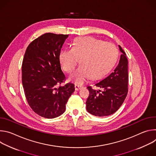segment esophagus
Segmentation results:
<instances>
[{
    "mask_svg": "<svg viewBox=\"0 0 156 156\" xmlns=\"http://www.w3.org/2000/svg\"><path fill=\"white\" fill-rule=\"evenodd\" d=\"M82 87H83L82 86L78 85V84H75V90H76V91L80 90V89H81Z\"/></svg>",
    "mask_w": 156,
    "mask_h": 156,
    "instance_id": "34e87169",
    "label": "esophagus"
}]
</instances>
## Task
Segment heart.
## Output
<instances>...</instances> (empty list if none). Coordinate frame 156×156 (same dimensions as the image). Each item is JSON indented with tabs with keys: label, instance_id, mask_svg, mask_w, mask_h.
<instances>
[{
	"label": "heart",
	"instance_id": "heart-1",
	"mask_svg": "<svg viewBox=\"0 0 156 156\" xmlns=\"http://www.w3.org/2000/svg\"><path fill=\"white\" fill-rule=\"evenodd\" d=\"M118 52L114 44L90 37L76 38L70 49H62L59 60L63 69L72 72L80 58L81 65L70 76L76 84H83L91 78L98 80L112 69L116 63Z\"/></svg>",
	"mask_w": 156,
	"mask_h": 156
}]
</instances>
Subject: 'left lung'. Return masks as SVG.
I'll return each instance as SVG.
<instances>
[{
	"label": "left lung",
	"instance_id": "1",
	"mask_svg": "<svg viewBox=\"0 0 156 156\" xmlns=\"http://www.w3.org/2000/svg\"><path fill=\"white\" fill-rule=\"evenodd\" d=\"M122 52L119 63L114 72L95 83L102 91L87 86L90 95L86 101L87 112L97 117L112 115L122 105L128 93V60L124 51L119 45Z\"/></svg>",
	"mask_w": 156,
	"mask_h": 156
}]
</instances>
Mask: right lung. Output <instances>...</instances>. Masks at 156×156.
Wrapping results in <instances>:
<instances>
[{
    "label": "right lung",
    "instance_id": "add662e5",
    "mask_svg": "<svg viewBox=\"0 0 156 156\" xmlns=\"http://www.w3.org/2000/svg\"><path fill=\"white\" fill-rule=\"evenodd\" d=\"M69 34L45 33L28 46L22 63V84L30 107L37 115L56 118L75 91V85H57L65 80L59 53Z\"/></svg>",
    "mask_w": 156,
    "mask_h": 156
}]
</instances>
